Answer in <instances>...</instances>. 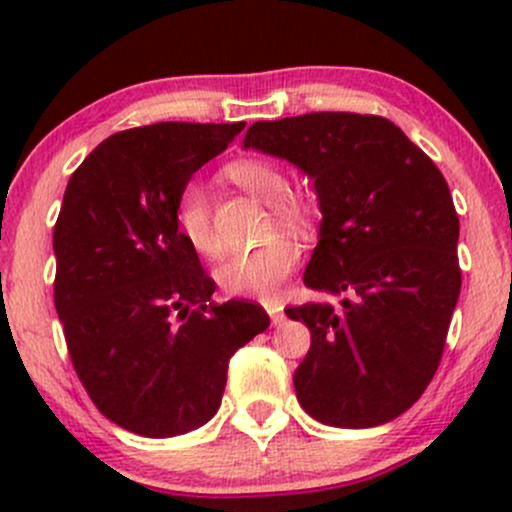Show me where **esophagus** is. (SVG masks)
<instances>
[{
	"label": "esophagus",
	"instance_id": "obj_1",
	"mask_svg": "<svg viewBox=\"0 0 512 512\" xmlns=\"http://www.w3.org/2000/svg\"><path fill=\"white\" fill-rule=\"evenodd\" d=\"M267 313H269V320H272V325H281V322L286 320L284 308H279V305H267Z\"/></svg>",
	"mask_w": 512,
	"mask_h": 512
}]
</instances>
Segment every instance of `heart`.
I'll return each mask as SVG.
<instances>
[{
    "label": "heart",
    "instance_id": "1",
    "mask_svg": "<svg viewBox=\"0 0 512 512\" xmlns=\"http://www.w3.org/2000/svg\"><path fill=\"white\" fill-rule=\"evenodd\" d=\"M226 175L240 190L257 197L260 202L269 204L274 221L284 228H301L313 216V207L303 195L289 192V178L284 168L276 166L267 158H240L226 168ZM175 221L182 238L187 240L192 250L199 255H216L219 252V236L211 216L209 190L199 180H190L182 185L175 199ZM301 248L286 233H276L255 250L233 252L226 260H221L214 269L216 284L231 296L243 298H274L284 281L296 269Z\"/></svg>",
    "mask_w": 512,
    "mask_h": 512
}]
</instances>
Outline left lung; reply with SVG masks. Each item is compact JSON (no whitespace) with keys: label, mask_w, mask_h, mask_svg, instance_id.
<instances>
[{"label":"left lung","mask_w":512,"mask_h":512,"mask_svg":"<svg viewBox=\"0 0 512 512\" xmlns=\"http://www.w3.org/2000/svg\"><path fill=\"white\" fill-rule=\"evenodd\" d=\"M245 149L315 180L322 223L305 286L342 296L286 308L310 349L296 397L327 426L387 424L436 375L460 298V219L436 163L378 115L308 113L255 122Z\"/></svg>","instance_id":"obj_1"}]
</instances>
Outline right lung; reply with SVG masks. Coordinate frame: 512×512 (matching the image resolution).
<instances>
[{"mask_svg":"<svg viewBox=\"0 0 512 512\" xmlns=\"http://www.w3.org/2000/svg\"><path fill=\"white\" fill-rule=\"evenodd\" d=\"M245 122H158L101 142L69 178L55 223V308L98 411L146 438L207 424L228 361L269 327L262 305L209 303L216 284L175 221L192 173Z\"/></svg>","mask_w":512,"mask_h":512,"instance_id":"add662e5","label":"right lung"}]
</instances>
